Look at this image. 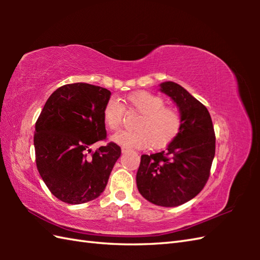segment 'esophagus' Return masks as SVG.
<instances>
[{"label":"esophagus","mask_w":260,"mask_h":260,"mask_svg":"<svg viewBox=\"0 0 260 260\" xmlns=\"http://www.w3.org/2000/svg\"><path fill=\"white\" fill-rule=\"evenodd\" d=\"M127 151H128V148H127V147H121V152H123V153H126Z\"/></svg>","instance_id":"obj_1"}]
</instances>
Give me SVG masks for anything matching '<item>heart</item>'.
<instances>
[{"label":"heart","mask_w":260,"mask_h":260,"mask_svg":"<svg viewBox=\"0 0 260 260\" xmlns=\"http://www.w3.org/2000/svg\"><path fill=\"white\" fill-rule=\"evenodd\" d=\"M126 106L140 114L133 132H119L112 136L116 144L129 148L161 147L179 134L182 117L179 110L164 106L163 98L147 91L134 92L126 98ZM105 125L110 131H117L124 118V107L117 98L108 99L104 107Z\"/></svg>","instance_id":"obj_1"}]
</instances>
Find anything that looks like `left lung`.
<instances>
[{
  "label": "left lung",
  "mask_w": 260,
  "mask_h": 260,
  "mask_svg": "<svg viewBox=\"0 0 260 260\" xmlns=\"http://www.w3.org/2000/svg\"><path fill=\"white\" fill-rule=\"evenodd\" d=\"M179 107L182 125L165 151L141 156L136 184L147 201L178 207L206 185L215 153L214 129L207 107L173 81L159 85Z\"/></svg>",
  "instance_id": "obj_1"
}]
</instances>
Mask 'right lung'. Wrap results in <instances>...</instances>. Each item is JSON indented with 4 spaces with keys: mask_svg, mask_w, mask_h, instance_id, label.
Wrapping results in <instances>:
<instances>
[{
    "mask_svg": "<svg viewBox=\"0 0 260 260\" xmlns=\"http://www.w3.org/2000/svg\"><path fill=\"white\" fill-rule=\"evenodd\" d=\"M106 88L85 82L59 87L51 93L36 123L35 150L39 173L59 200L80 204L102 194L120 156L110 142L87 156L89 146L106 139L104 107Z\"/></svg>",
    "mask_w": 260,
    "mask_h": 260,
    "instance_id": "obj_1",
    "label": "right lung"
}]
</instances>
